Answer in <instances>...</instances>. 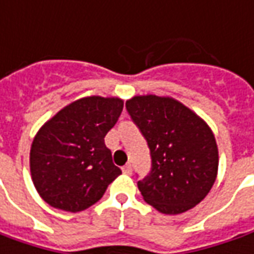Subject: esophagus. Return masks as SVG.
<instances>
[{
    "instance_id": "34e87169",
    "label": "esophagus",
    "mask_w": 254,
    "mask_h": 254,
    "mask_svg": "<svg viewBox=\"0 0 254 254\" xmlns=\"http://www.w3.org/2000/svg\"><path fill=\"white\" fill-rule=\"evenodd\" d=\"M122 171H124V174H127V175H130L132 174V165L130 164H127L124 168H122Z\"/></svg>"
}]
</instances>
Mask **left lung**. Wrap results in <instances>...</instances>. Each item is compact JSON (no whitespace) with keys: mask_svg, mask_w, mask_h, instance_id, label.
<instances>
[{"mask_svg":"<svg viewBox=\"0 0 254 254\" xmlns=\"http://www.w3.org/2000/svg\"><path fill=\"white\" fill-rule=\"evenodd\" d=\"M127 111L150 149L151 170L137 182L144 201L163 214L185 213L199 204L218 170L208 125L177 100L153 94L127 100Z\"/></svg>","mask_w":254,"mask_h":254,"instance_id":"1","label":"left lung"}]
</instances>
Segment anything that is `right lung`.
Instances as JSON below:
<instances>
[{
    "label": "right lung",
    "mask_w": 254,
    "mask_h": 254,
    "mask_svg": "<svg viewBox=\"0 0 254 254\" xmlns=\"http://www.w3.org/2000/svg\"><path fill=\"white\" fill-rule=\"evenodd\" d=\"M122 108L121 98H80L37 132L30 149V172L46 203L70 213L86 210L122 174L104 143Z\"/></svg>",
    "instance_id": "1"
}]
</instances>
